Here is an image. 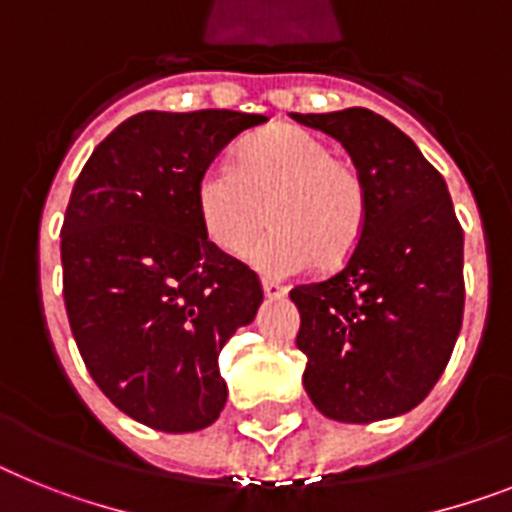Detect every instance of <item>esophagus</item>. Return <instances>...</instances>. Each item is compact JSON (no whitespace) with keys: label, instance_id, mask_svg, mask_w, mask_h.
<instances>
[{"label":"esophagus","instance_id":"obj_1","mask_svg":"<svg viewBox=\"0 0 512 512\" xmlns=\"http://www.w3.org/2000/svg\"><path fill=\"white\" fill-rule=\"evenodd\" d=\"M261 287H264V295L269 298V301H280V298H285L287 295V287L274 280H264L261 282Z\"/></svg>","mask_w":512,"mask_h":512}]
</instances>
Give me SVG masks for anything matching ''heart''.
<instances>
[{
	"label": "heart",
	"mask_w": 512,
	"mask_h": 512,
	"mask_svg": "<svg viewBox=\"0 0 512 512\" xmlns=\"http://www.w3.org/2000/svg\"><path fill=\"white\" fill-rule=\"evenodd\" d=\"M196 206L211 243L232 256L256 238L269 209L274 230L248 251V261L269 277L298 274L316 259L342 264L366 225V190L356 167L295 125L251 138L235 164H209L198 177Z\"/></svg>",
	"instance_id": "1"
}]
</instances>
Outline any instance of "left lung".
Segmentation results:
<instances>
[{"label": "left lung", "instance_id": "left-lung-1", "mask_svg": "<svg viewBox=\"0 0 512 512\" xmlns=\"http://www.w3.org/2000/svg\"><path fill=\"white\" fill-rule=\"evenodd\" d=\"M290 117L340 141L366 190V225L345 266L290 290L303 387L342 424L403 416L442 377L463 324V230L447 185L371 109Z\"/></svg>", "mask_w": 512, "mask_h": 512}]
</instances>
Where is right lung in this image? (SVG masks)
Here are the masks:
<instances>
[{
	"label": "right lung",
	"instance_id": "obj_1",
	"mask_svg": "<svg viewBox=\"0 0 512 512\" xmlns=\"http://www.w3.org/2000/svg\"><path fill=\"white\" fill-rule=\"evenodd\" d=\"M261 122L232 109L133 114L96 146L67 204L62 282L80 356L122 413L159 432L217 421L219 350L264 301L196 206L201 172Z\"/></svg>",
	"mask_w": 512,
	"mask_h": 512
}]
</instances>
